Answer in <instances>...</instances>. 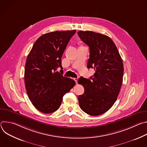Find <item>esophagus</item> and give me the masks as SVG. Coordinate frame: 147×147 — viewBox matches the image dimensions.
<instances>
[{
  "label": "esophagus",
  "mask_w": 147,
  "mask_h": 147,
  "mask_svg": "<svg viewBox=\"0 0 147 147\" xmlns=\"http://www.w3.org/2000/svg\"><path fill=\"white\" fill-rule=\"evenodd\" d=\"M74 80L76 81V84H77V81H78V79L74 78Z\"/></svg>",
  "instance_id": "esophagus-1"
}]
</instances>
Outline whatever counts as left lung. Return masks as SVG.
Listing matches in <instances>:
<instances>
[{
  "label": "left lung",
  "mask_w": 147,
  "mask_h": 147,
  "mask_svg": "<svg viewBox=\"0 0 147 147\" xmlns=\"http://www.w3.org/2000/svg\"><path fill=\"white\" fill-rule=\"evenodd\" d=\"M77 34L90 48L87 67L95 70L90 79L81 77L78 80L84 88V92L78 97L79 105L88 115H100L107 112L117 99L123 82V61L109 36L90 31Z\"/></svg>",
  "instance_id": "8db88e82"
}]
</instances>
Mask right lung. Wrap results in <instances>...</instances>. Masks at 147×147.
<instances>
[{
	"label": "right lung",
	"instance_id": "right-lung-1",
	"mask_svg": "<svg viewBox=\"0 0 147 147\" xmlns=\"http://www.w3.org/2000/svg\"><path fill=\"white\" fill-rule=\"evenodd\" d=\"M76 30L54 31L40 36L34 43L26 63L24 82L33 105L40 112L51 113L57 111L63 96L76 82L62 75L61 60ZM60 67L61 74L56 70Z\"/></svg>",
	"mask_w": 147,
	"mask_h": 147
}]
</instances>
